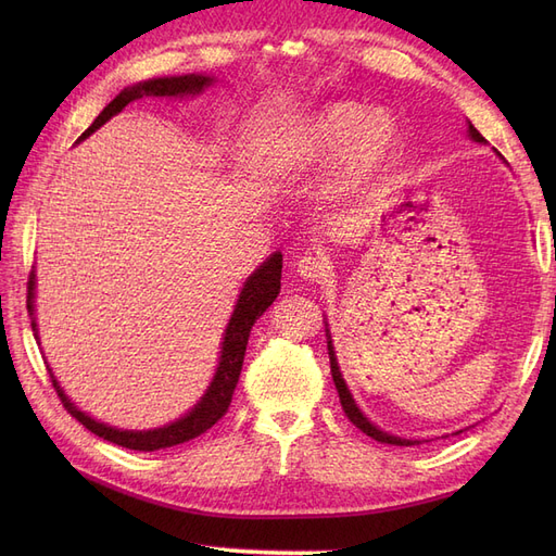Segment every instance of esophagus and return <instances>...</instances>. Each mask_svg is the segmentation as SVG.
<instances>
[{
    "mask_svg": "<svg viewBox=\"0 0 556 556\" xmlns=\"http://www.w3.org/2000/svg\"><path fill=\"white\" fill-rule=\"evenodd\" d=\"M329 260L325 255H319V252H308V255L301 257L296 262V271L308 278V280H319L329 274Z\"/></svg>",
    "mask_w": 556,
    "mask_h": 556,
    "instance_id": "esophagus-1",
    "label": "esophagus"
}]
</instances>
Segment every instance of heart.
<instances>
[{
    "instance_id": "1",
    "label": "heart",
    "mask_w": 556,
    "mask_h": 556,
    "mask_svg": "<svg viewBox=\"0 0 556 556\" xmlns=\"http://www.w3.org/2000/svg\"><path fill=\"white\" fill-rule=\"evenodd\" d=\"M396 146L399 125L392 115L371 113L362 104L336 102L317 111L304 127L290 134L274 164L278 169H294L343 155L348 150V174L359 180L382 169Z\"/></svg>"
}]
</instances>
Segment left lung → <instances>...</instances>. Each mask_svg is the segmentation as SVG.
<instances>
[{
	"mask_svg": "<svg viewBox=\"0 0 556 556\" xmlns=\"http://www.w3.org/2000/svg\"><path fill=\"white\" fill-rule=\"evenodd\" d=\"M468 134H470V137H473L476 141H482L480 131H478L473 125H468ZM329 362H331V378H333V384H336V392H339L341 406H343V410H345V415H348L350 422L355 425L359 431H364L366 435H371V439H374V441H378V443H384V445H413V441H406V439H396V435H390V433L380 431L378 427H374V425L368 422V419H366V417L359 413V408L355 406V401H352V396H350V392H348L345 380L341 378L339 364H336V357H333V348H331V341H329Z\"/></svg>",
	"mask_w": 556,
	"mask_h": 556,
	"instance_id": "8db88e82",
	"label": "left lung"
}]
</instances>
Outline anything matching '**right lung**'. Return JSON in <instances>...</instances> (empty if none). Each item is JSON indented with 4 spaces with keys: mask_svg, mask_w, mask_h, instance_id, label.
<instances>
[{
    "mask_svg": "<svg viewBox=\"0 0 556 556\" xmlns=\"http://www.w3.org/2000/svg\"><path fill=\"white\" fill-rule=\"evenodd\" d=\"M211 80L213 78H208V76L190 74V76H174V78H153V80L139 83V86H134V88H127L117 94L102 113H99L97 121L80 134L78 141L90 137L94 129L102 127L115 113H121L129 102H137V99H141V97L197 94L206 86H211ZM280 268H282V255H278L276 252V255L268 257L257 268V271L245 280V288L239 296V304H237V308H233V315H231L227 331H225L223 357H220V366H217V371H215V378L206 390V394L201 396V401L192 408V413L178 419V422L166 425L162 429H153V431H121V429L106 427L102 422H94L92 417L80 413L74 403L64 396L58 380L53 378V374H50V382H53L62 406L66 408V413H72V417H76L83 427L97 433L99 439L129 447V450L155 452V450L174 447L185 441L197 439V435L208 431L229 408L233 390H237V382L241 376L250 329L257 323L260 315L274 304L278 292H280ZM31 299H35V274H31L27 280V311L29 313H31V308H35ZM31 327H37V325H31Z\"/></svg>",
    "mask_w": 556,
    "mask_h": 556,
    "instance_id": "obj_1",
    "label": "right lung"
}]
</instances>
